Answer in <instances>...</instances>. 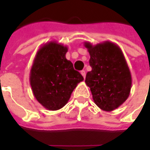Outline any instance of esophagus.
Masks as SVG:
<instances>
[{"instance_id":"obj_1","label":"esophagus","mask_w":150,"mask_h":150,"mask_svg":"<svg viewBox=\"0 0 150 150\" xmlns=\"http://www.w3.org/2000/svg\"><path fill=\"white\" fill-rule=\"evenodd\" d=\"M81 75L85 79V77H86V72H85V71H81Z\"/></svg>"}]
</instances>
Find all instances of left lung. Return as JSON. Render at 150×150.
<instances>
[{"instance_id": "8db88e82", "label": "left lung", "mask_w": 150, "mask_h": 150, "mask_svg": "<svg viewBox=\"0 0 150 150\" xmlns=\"http://www.w3.org/2000/svg\"><path fill=\"white\" fill-rule=\"evenodd\" d=\"M90 54L91 71L85 83L90 88L95 104L107 112L115 110L128 99L132 77L122 50L108 41L91 45L85 42Z\"/></svg>"}]
</instances>
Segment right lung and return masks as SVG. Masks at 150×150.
Here are the masks:
<instances>
[{
    "mask_svg": "<svg viewBox=\"0 0 150 150\" xmlns=\"http://www.w3.org/2000/svg\"><path fill=\"white\" fill-rule=\"evenodd\" d=\"M67 46L50 42L38 50L30 74L32 91L43 107L50 111L64 107L83 77L66 59Z\"/></svg>",
    "mask_w": 150,
    "mask_h": 150,
    "instance_id": "1",
    "label": "right lung"
}]
</instances>
